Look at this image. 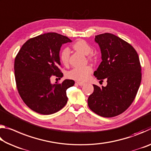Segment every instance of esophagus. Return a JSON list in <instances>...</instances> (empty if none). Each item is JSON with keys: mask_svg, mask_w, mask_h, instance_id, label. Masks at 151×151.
Returning <instances> with one entry per match:
<instances>
[{"mask_svg": "<svg viewBox=\"0 0 151 151\" xmlns=\"http://www.w3.org/2000/svg\"><path fill=\"white\" fill-rule=\"evenodd\" d=\"M76 84H78L79 86H83V85H85V83H83V82H79V81L76 82Z\"/></svg>", "mask_w": 151, "mask_h": 151, "instance_id": "obj_1", "label": "esophagus"}]
</instances>
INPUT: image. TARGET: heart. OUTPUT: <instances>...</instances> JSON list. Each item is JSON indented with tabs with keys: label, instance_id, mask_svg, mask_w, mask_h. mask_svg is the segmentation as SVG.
Instances as JSON below:
<instances>
[{
	"label": "heart",
	"instance_id": "obj_1",
	"mask_svg": "<svg viewBox=\"0 0 151 151\" xmlns=\"http://www.w3.org/2000/svg\"><path fill=\"white\" fill-rule=\"evenodd\" d=\"M73 48L75 50L79 52L83 53L85 55L90 54L92 51L91 45L88 44L85 40H78L75 42L73 45ZM70 50L68 48H65L61 50L60 53V60L63 65H67L69 60ZM89 60L93 59L92 56H88ZM93 72V68L91 66L86 65L82 67H75L67 73V76L68 78L74 79L78 81H85L89 78L91 74Z\"/></svg>",
	"mask_w": 151,
	"mask_h": 151
}]
</instances>
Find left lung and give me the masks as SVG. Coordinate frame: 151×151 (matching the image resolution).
Instances as JSON below:
<instances>
[{"label": "left lung", "mask_w": 151, "mask_h": 151, "mask_svg": "<svg viewBox=\"0 0 151 151\" xmlns=\"http://www.w3.org/2000/svg\"><path fill=\"white\" fill-rule=\"evenodd\" d=\"M101 52L102 62L94 75L107 85H93L88 99L92 111L103 117L122 113L133 102L141 82V66L137 51L117 36L104 33L95 36Z\"/></svg>", "instance_id": "1"}]
</instances>
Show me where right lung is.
<instances>
[{
    "label": "right lung",
    "instance_id": "add662e5",
    "mask_svg": "<svg viewBox=\"0 0 151 151\" xmlns=\"http://www.w3.org/2000/svg\"><path fill=\"white\" fill-rule=\"evenodd\" d=\"M70 42L58 33H45L28 40L16 56L14 69L17 90L24 103L35 112L51 114L67 103L66 90L75 81L66 79L52 85L50 77H63L59 52L62 45Z\"/></svg>",
    "mask_w": 151,
    "mask_h": 151
}]
</instances>
